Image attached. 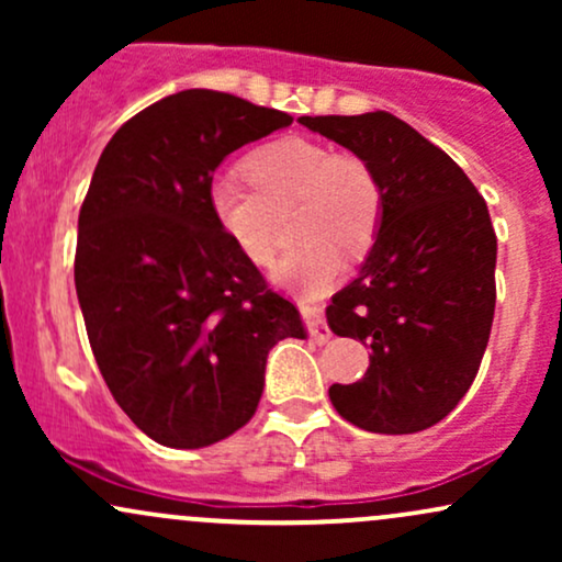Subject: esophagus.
I'll return each mask as SVG.
<instances>
[{
    "instance_id": "esophagus-1",
    "label": "esophagus",
    "mask_w": 562,
    "mask_h": 562,
    "mask_svg": "<svg viewBox=\"0 0 562 562\" xmlns=\"http://www.w3.org/2000/svg\"><path fill=\"white\" fill-rule=\"evenodd\" d=\"M299 306H301L303 319H306L308 333H312V338L317 340V344H327V340H330V330H327L325 319H322V306H317V303H306V301H301Z\"/></svg>"
}]
</instances>
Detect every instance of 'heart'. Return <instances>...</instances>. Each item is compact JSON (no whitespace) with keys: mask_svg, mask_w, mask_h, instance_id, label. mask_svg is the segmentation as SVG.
<instances>
[{"mask_svg":"<svg viewBox=\"0 0 562 562\" xmlns=\"http://www.w3.org/2000/svg\"><path fill=\"white\" fill-rule=\"evenodd\" d=\"M240 173H216L205 190L211 218L245 261L267 267L274 256L277 211L299 203L295 240L306 243L274 267V282L319 295L344 272V254L357 259L375 243L383 190L370 164L325 142L285 137L263 145Z\"/></svg>","mask_w":562,"mask_h":562,"instance_id":"heart-1","label":"heart"}]
</instances>
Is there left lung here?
Here are the masks:
<instances>
[{"instance_id": "obj_1", "label": "left lung", "mask_w": 562, "mask_h": 562, "mask_svg": "<svg viewBox=\"0 0 562 562\" xmlns=\"http://www.w3.org/2000/svg\"><path fill=\"white\" fill-rule=\"evenodd\" d=\"M370 164L383 190L375 243L333 295L327 325L372 348L364 378L330 385L344 420L370 434H417L473 385L496 303V235L486 200L441 147L396 115H301Z\"/></svg>"}]
</instances>
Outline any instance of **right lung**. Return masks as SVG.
Segmentation results:
<instances>
[{"instance_id":"add662e5","label":"right lung","mask_w":562,"mask_h":562,"mask_svg":"<svg viewBox=\"0 0 562 562\" xmlns=\"http://www.w3.org/2000/svg\"><path fill=\"white\" fill-rule=\"evenodd\" d=\"M290 124L243 97L184 89L128 119L97 160L76 295L113 398L164 447H211L240 430L272 346L306 338L299 308L232 248L205 203L229 153Z\"/></svg>"}]
</instances>
